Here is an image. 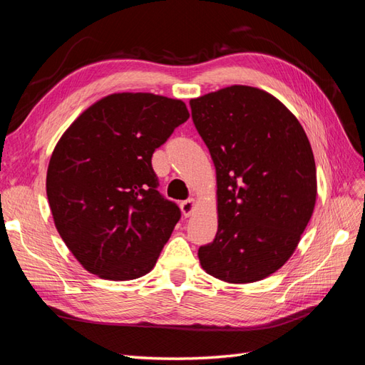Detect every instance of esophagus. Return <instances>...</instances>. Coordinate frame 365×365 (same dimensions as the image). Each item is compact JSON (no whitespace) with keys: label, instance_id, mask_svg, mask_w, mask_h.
I'll use <instances>...</instances> for the list:
<instances>
[{"label":"esophagus","instance_id":"34e87169","mask_svg":"<svg viewBox=\"0 0 365 365\" xmlns=\"http://www.w3.org/2000/svg\"><path fill=\"white\" fill-rule=\"evenodd\" d=\"M180 210L183 212L185 217H191L194 210H195V200L194 199H188L180 203Z\"/></svg>","mask_w":365,"mask_h":365}]
</instances>
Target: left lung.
Segmentation results:
<instances>
[{
  "instance_id": "obj_1",
  "label": "left lung",
  "mask_w": 365,
  "mask_h": 365,
  "mask_svg": "<svg viewBox=\"0 0 365 365\" xmlns=\"http://www.w3.org/2000/svg\"><path fill=\"white\" fill-rule=\"evenodd\" d=\"M217 174L218 229L202 267L232 284L259 281L295 252L317 202V168L298 119L267 91L231 86L190 101Z\"/></svg>"
}]
</instances>
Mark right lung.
<instances>
[{"mask_svg":"<svg viewBox=\"0 0 365 365\" xmlns=\"http://www.w3.org/2000/svg\"><path fill=\"white\" fill-rule=\"evenodd\" d=\"M185 102L114 93L62 134L47 170V199L70 252L103 279L148 274L180 210L158 191L151 158L188 120Z\"/></svg>","mask_w":365,"mask_h":365,"instance_id":"obj_1","label":"right lung"}]
</instances>
